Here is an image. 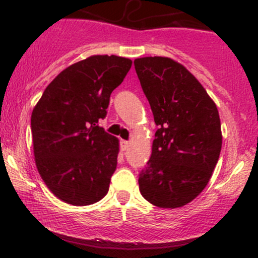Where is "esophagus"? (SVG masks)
<instances>
[{"label":"esophagus","mask_w":258,"mask_h":258,"mask_svg":"<svg viewBox=\"0 0 258 258\" xmlns=\"http://www.w3.org/2000/svg\"><path fill=\"white\" fill-rule=\"evenodd\" d=\"M130 147V142L128 141H122L121 142V149L122 150H127Z\"/></svg>","instance_id":"1"}]
</instances>
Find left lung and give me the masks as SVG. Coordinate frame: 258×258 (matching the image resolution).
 Listing matches in <instances>:
<instances>
[{"label": "left lung", "mask_w": 258, "mask_h": 258, "mask_svg": "<svg viewBox=\"0 0 258 258\" xmlns=\"http://www.w3.org/2000/svg\"><path fill=\"white\" fill-rule=\"evenodd\" d=\"M135 69L159 126L152 156L139 173V190L158 207H182L204 190L220 158L217 106L173 59L138 58Z\"/></svg>", "instance_id": "obj_1"}]
</instances>
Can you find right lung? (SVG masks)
<instances>
[{
    "label": "right lung",
    "mask_w": 258,
    "mask_h": 258,
    "mask_svg": "<svg viewBox=\"0 0 258 258\" xmlns=\"http://www.w3.org/2000/svg\"><path fill=\"white\" fill-rule=\"evenodd\" d=\"M132 60L92 55L70 65L47 86L31 115L38 173L55 197L86 206L105 197L116 170L119 139L98 126L110 94Z\"/></svg>",
    "instance_id": "add662e5"
}]
</instances>
